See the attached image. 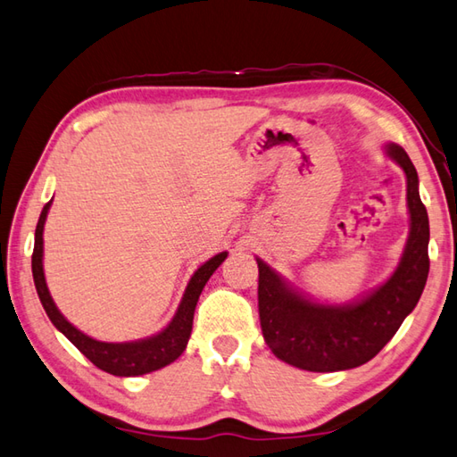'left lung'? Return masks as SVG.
Listing matches in <instances>:
<instances>
[{
  "label": "left lung",
  "mask_w": 457,
  "mask_h": 457,
  "mask_svg": "<svg viewBox=\"0 0 457 457\" xmlns=\"http://www.w3.org/2000/svg\"><path fill=\"white\" fill-rule=\"evenodd\" d=\"M408 182L410 236L398 270L354 305H317L293 293L281 277L257 259L259 323L277 359L311 372H335L361 366L377 356L414 311L430 271L426 205L420 200L418 172L406 150L386 146Z\"/></svg>",
  "instance_id": "obj_1"
}]
</instances>
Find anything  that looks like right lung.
Returning a JSON list of instances; mask_svg holds the SVG:
<instances>
[{"mask_svg": "<svg viewBox=\"0 0 457 457\" xmlns=\"http://www.w3.org/2000/svg\"><path fill=\"white\" fill-rule=\"evenodd\" d=\"M51 202L45 204V208L39 216L37 228H35V245L31 255V270H33V281L35 289L41 299V305L51 319V323L55 325L62 335H65L71 343H73L80 353H83L88 361H91L98 369L114 374V377H140V374H148L152 370L162 369V366L174 362L178 356L184 353L187 345V338L192 333L194 323V311L198 305L200 293L204 285L208 283L212 273L218 270L223 259L228 257L226 252L213 255L210 262H205L194 277L187 283L186 293L182 297L180 307H178L176 315L162 333H158L145 341H134V343H101L95 338L87 337L75 328L69 320L61 315L59 309L53 303L47 283H45L43 275V226L45 218H47Z\"/></svg>", "mask_w": 457, "mask_h": 457, "instance_id": "1", "label": "right lung"}]
</instances>
